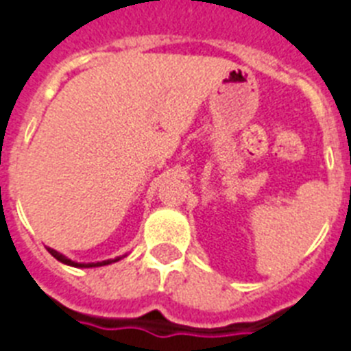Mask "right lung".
I'll use <instances>...</instances> for the list:
<instances>
[{"label":"right lung","mask_w":351,"mask_h":351,"mask_svg":"<svg viewBox=\"0 0 351 351\" xmlns=\"http://www.w3.org/2000/svg\"><path fill=\"white\" fill-rule=\"evenodd\" d=\"M48 252H49V253H51L53 257L57 258V261L64 262V264H67V266H73V267H98V266H107V264H110V262H116V261H119V257H117V258H114V261H103V262H90V264H78V262H73V261H71V258L64 257V255H62V253L55 252V250H53V248H48Z\"/></svg>","instance_id":"obj_1"}]
</instances>
